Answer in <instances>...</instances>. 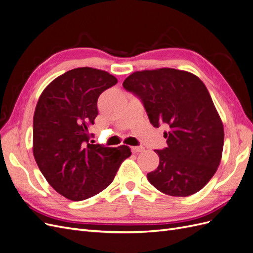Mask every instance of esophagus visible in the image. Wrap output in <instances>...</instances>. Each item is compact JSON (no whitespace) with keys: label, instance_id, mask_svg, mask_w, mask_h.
Returning <instances> with one entry per match:
<instances>
[{"label":"esophagus","instance_id":"1","mask_svg":"<svg viewBox=\"0 0 253 253\" xmlns=\"http://www.w3.org/2000/svg\"><path fill=\"white\" fill-rule=\"evenodd\" d=\"M131 150H132V153H139V152H142L144 150V148L142 147H131Z\"/></svg>","mask_w":253,"mask_h":253}]
</instances>
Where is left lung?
I'll return each mask as SVG.
<instances>
[{"label": "left lung", "instance_id": "8db88e82", "mask_svg": "<svg viewBox=\"0 0 253 253\" xmlns=\"http://www.w3.org/2000/svg\"><path fill=\"white\" fill-rule=\"evenodd\" d=\"M143 102L154 127L166 124L168 148L148 173L160 192L185 197L202 190L219 166L224 126L208 89L192 73L163 67L134 72L122 83Z\"/></svg>", "mask_w": 253, "mask_h": 253}]
</instances>
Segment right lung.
Listing matches in <instances>:
<instances>
[{
    "label": "right lung",
    "mask_w": 253,
    "mask_h": 253,
    "mask_svg": "<svg viewBox=\"0 0 253 253\" xmlns=\"http://www.w3.org/2000/svg\"><path fill=\"white\" fill-rule=\"evenodd\" d=\"M116 83L108 72L78 67L52 80L38 100L34 156L45 179L67 200L79 202L100 193L131 156L126 145L88 143L98 97Z\"/></svg>",
    "instance_id": "1"
}]
</instances>
